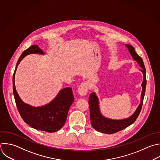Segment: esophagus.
<instances>
[{"label": "esophagus", "mask_w": 160, "mask_h": 160, "mask_svg": "<svg viewBox=\"0 0 160 160\" xmlns=\"http://www.w3.org/2000/svg\"><path fill=\"white\" fill-rule=\"evenodd\" d=\"M78 93L80 96H84L87 94L88 92V86L86 83H82L78 88Z\"/></svg>", "instance_id": "34e87169"}]
</instances>
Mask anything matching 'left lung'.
<instances>
[{"label":"left lung","mask_w":160,"mask_h":160,"mask_svg":"<svg viewBox=\"0 0 160 160\" xmlns=\"http://www.w3.org/2000/svg\"><path fill=\"white\" fill-rule=\"evenodd\" d=\"M125 46L128 48L133 59L135 60L142 68L140 69L143 74V81L141 84L142 91L141 94V102L134 112L129 118L119 120L112 119L104 117L101 114L99 109V103L98 96L94 92L91 93L89 97V105L91 125L96 131L106 134L115 133L132 124L138 117L143 103V99L144 97L146 86L145 67L142 59L136 52L134 48L129 44H125Z\"/></svg>","instance_id":"8db88e82"}]
</instances>
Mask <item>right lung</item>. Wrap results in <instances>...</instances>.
<instances>
[{"mask_svg": "<svg viewBox=\"0 0 160 160\" xmlns=\"http://www.w3.org/2000/svg\"><path fill=\"white\" fill-rule=\"evenodd\" d=\"M31 54L44 55L45 52L38 45H33L24 51L20 56L12 79L16 104L21 116L28 124L38 130L54 132L59 130L66 122L69 109L74 100L72 88H65L60 90L52 101L42 106L34 107L25 103L16 91L15 74L20 62Z\"/></svg>", "mask_w": 160, "mask_h": 160, "instance_id": "right-lung-1", "label": "right lung"}]
</instances>
